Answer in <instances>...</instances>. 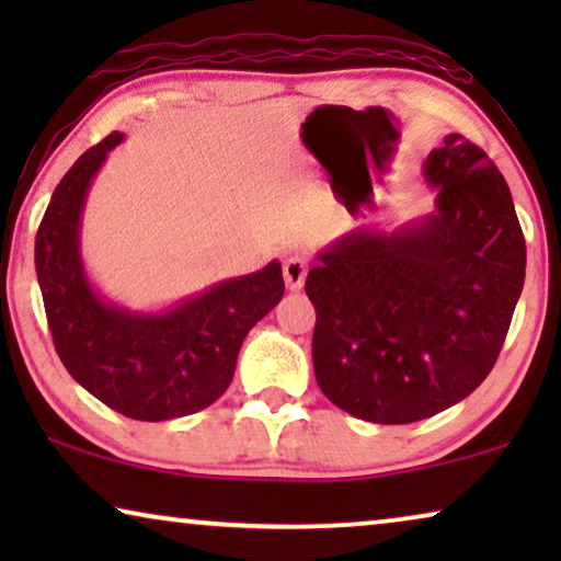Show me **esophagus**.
<instances>
[{
	"instance_id": "esophagus-1",
	"label": "esophagus",
	"mask_w": 561,
	"mask_h": 561,
	"mask_svg": "<svg viewBox=\"0 0 561 561\" xmlns=\"http://www.w3.org/2000/svg\"><path fill=\"white\" fill-rule=\"evenodd\" d=\"M306 273H309V265L301 255H290L286 263H283V278H286V286L290 290H301Z\"/></svg>"
}]
</instances>
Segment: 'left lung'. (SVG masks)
<instances>
[{"label":"left lung","instance_id":"left-lung-1","mask_svg":"<svg viewBox=\"0 0 561 561\" xmlns=\"http://www.w3.org/2000/svg\"><path fill=\"white\" fill-rule=\"evenodd\" d=\"M424 179L432 214L340 237L306 278L321 393L373 424H413L470 396L524 290L526 240L493 160L451 133Z\"/></svg>","mask_w":561,"mask_h":561}]
</instances>
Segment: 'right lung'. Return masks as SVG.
<instances>
[{"label":"right lung","mask_w":561,"mask_h":561,"mask_svg":"<svg viewBox=\"0 0 561 561\" xmlns=\"http://www.w3.org/2000/svg\"><path fill=\"white\" fill-rule=\"evenodd\" d=\"M125 140L112 133L83 152L53 191L35 237V271L60 363L91 396L135 421L181 419L232 382L244 336L283 298L278 260L219 280L163 311H133L91 286L81 214L91 181Z\"/></svg>","instance_id":"add662e5"}]
</instances>
